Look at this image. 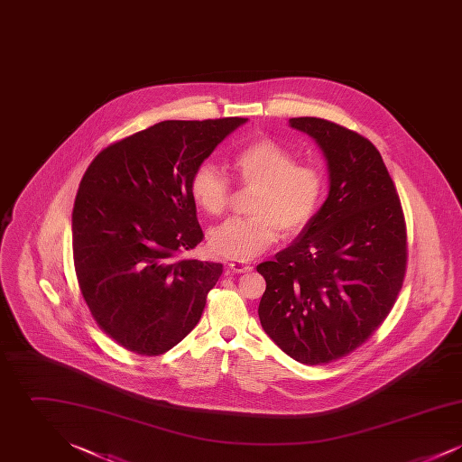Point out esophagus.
Wrapping results in <instances>:
<instances>
[{"label": "esophagus", "instance_id": "esophagus-1", "mask_svg": "<svg viewBox=\"0 0 462 462\" xmlns=\"http://www.w3.org/2000/svg\"><path fill=\"white\" fill-rule=\"evenodd\" d=\"M228 268H230V272H234V273H245V272H251V270H253L251 264L244 263V262H230Z\"/></svg>", "mask_w": 462, "mask_h": 462}]
</instances>
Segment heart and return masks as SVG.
Returning a JSON list of instances; mask_svg holds the SVG:
<instances>
[{
  "label": "heart",
  "instance_id": "1",
  "mask_svg": "<svg viewBox=\"0 0 462 462\" xmlns=\"http://www.w3.org/2000/svg\"><path fill=\"white\" fill-rule=\"evenodd\" d=\"M242 185L256 187L249 211L253 217L225 221L209 236L211 251L234 262H249L279 239L301 232L315 217L324 196V175L315 166L296 164L281 143L260 138L232 157ZM190 194L206 213L223 215L230 202V181L209 162L200 164L190 180Z\"/></svg>",
  "mask_w": 462,
  "mask_h": 462
}]
</instances>
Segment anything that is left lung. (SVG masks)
I'll use <instances>...</instances> for the list:
<instances>
[{"label":"left lung","instance_id":"obj_1","mask_svg":"<svg viewBox=\"0 0 462 462\" xmlns=\"http://www.w3.org/2000/svg\"><path fill=\"white\" fill-rule=\"evenodd\" d=\"M289 126L322 151L329 194L289 247L256 266L266 281L258 315L282 352L319 365L358 348L388 317L407 234L393 180L367 138L319 117Z\"/></svg>","mask_w":462,"mask_h":462}]
</instances>
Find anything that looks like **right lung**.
<instances>
[{"label": "right lung", "mask_w": 462, "mask_h": 462, "mask_svg": "<svg viewBox=\"0 0 462 462\" xmlns=\"http://www.w3.org/2000/svg\"><path fill=\"white\" fill-rule=\"evenodd\" d=\"M245 121L157 123L104 149L83 176L76 277L100 329L126 350L161 355L198 326L223 264L178 260L204 237L190 180Z\"/></svg>", "instance_id": "obj_1"}]
</instances>
